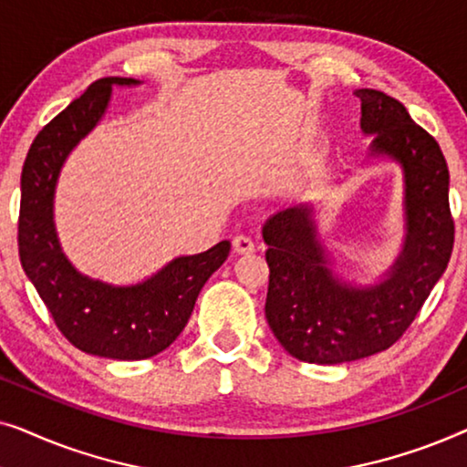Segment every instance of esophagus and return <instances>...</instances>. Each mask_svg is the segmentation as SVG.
Listing matches in <instances>:
<instances>
[{"mask_svg": "<svg viewBox=\"0 0 467 467\" xmlns=\"http://www.w3.org/2000/svg\"><path fill=\"white\" fill-rule=\"evenodd\" d=\"M254 248H257V244H254V240L251 238V235L246 234H238L234 238V251L240 253V254H248V253H254Z\"/></svg>", "mask_w": 467, "mask_h": 467, "instance_id": "34e87169", "label": "esophagus"}]
</instances>
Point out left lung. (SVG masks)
I'll list each match as a JSON object with an SVG mask.
<instances>
[{
    "label": "left lung",
    "instance_id": "8db88e82",
    "mask_svg": "<svg viewBox=\"0 0 467 467\" xmlns=\"http://www.w3.org/2000/svg\"><path fill=\"white\" fill-rule=\"evenodd\" d=\"M372 155L401 163L408 235L391 276L369 289L334 278L308 206L286 208L264 227L270 267L265 318L289 355L336 366L387 350L406 334L449 265L455 221L449 168L436 138L414 123L404 104L374 88L355 91Z\"/></svg>",
    "mask_w": 467,
    "mask_h": 467
}]
</instances>
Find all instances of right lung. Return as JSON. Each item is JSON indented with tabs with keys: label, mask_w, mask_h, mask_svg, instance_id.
<instances>
[{
	"label": "right lung",
	"mask_w": 467,
	"mask_h": 467,
	"mask_svg": "<svg viewBox=\"0 0 467 467\" xmlns=\"http://www.w3.org/2000/svg\"><path fill=\"white\" fill-rule=\"evenodd\" d=\"M112 85H138L108 76L87 87L37 133L21 174L18 257L57 329L82 353L138 361L161 353L181 336L206 280L229 254L227 240L206 253L178 257L136 286H110L80 276L63 257L53 225V195L67 152L93 130Z\"/></svg>",
	"instance_id": "obj_1"
}]
</instances>
